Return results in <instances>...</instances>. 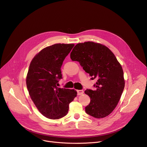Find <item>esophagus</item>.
Wrapping results in <instances>:
<instances>
[{
  "label": "esophagus",
  "instance_id": "obj_1",
  "mask_svg": "<svg viewBox=\"0 0 147 147\" xmlns=\"http://www.w3.org/2000/svg\"><path fill=\"white\" fill-rule=\"evenodd\" d=\"M77 94L78 95H82L84 93V91L83 90H77Z\"/></svg>",
  "mask_w": 147,
  "mask_h": 147
}]
</instances>
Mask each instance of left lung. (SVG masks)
Masks as SVG:
<instances>
[{"instance_id": "obj_1", "label": "left lung", "mask_w": 147, "mask_h": 147, "mask_svg": "<svg viewBox=\"0 0 147 147\" xmlns=\"http://www.w3.org/2000/svg\"><path fill=\"white\" fill-rule=\"evenodd\" d=\"M72 61H79L92 80L97 77L96 90H86L90 97L86 112L96 118H103L118 105L125 87L123 71L114 54L105 45L93 41L79 43L70 54Z\"/></svg>"}]
</instances>
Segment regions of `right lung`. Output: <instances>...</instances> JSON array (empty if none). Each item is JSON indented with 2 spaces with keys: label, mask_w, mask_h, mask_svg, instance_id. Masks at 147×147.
Returning a JSON list of instances; mask_svg holds the SVG:
<instances>
[{
  "label": "right lung",
  "mask_w": 147,
  "mask_h": 147,
  "mask_svg": "<svg viewBox=\"0 0 147 147\" xmlns=\"http://www.w3.org/2000/svg\"><path fill=\"white\" fill-rule=\"evenodd\" d=\"M73 44H55L44 48L33 58L26 83L29 94L40 112L46 118L58 119L65 116L69 104L77 96L74 89L58 88L62 78L61 67Z\"/></svg>",
  "instance_id": "right-lung-1"
}]
</instances>
